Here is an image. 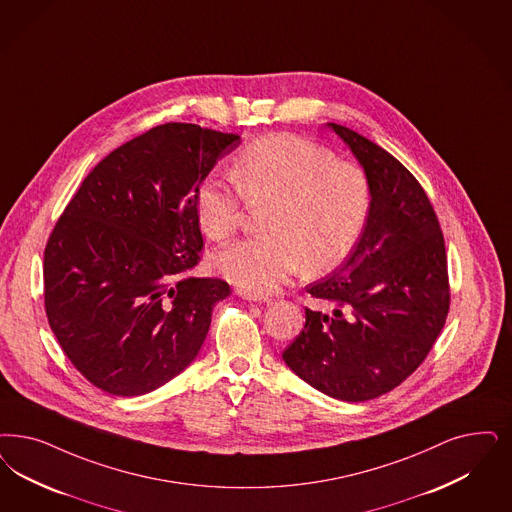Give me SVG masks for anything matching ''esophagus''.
I'll return each mask as SVG.
<instances>
[{"label": "esophagus", "instance_id": "34e87169", "mask_svg": "<svg viewBox=\"0 0 512 512\" xmlns=\"http://www.w3.org/2000/svg\"><path fill=\"white\" fill-rule=\"evenodd\" d=\"M238 295L242 297V299L251 300V302H265L268 300L266 295H257V293H249V291H244V289H238Z\"/></svg>", "mask_w": 512, "mask_h": 512}]
</instances>
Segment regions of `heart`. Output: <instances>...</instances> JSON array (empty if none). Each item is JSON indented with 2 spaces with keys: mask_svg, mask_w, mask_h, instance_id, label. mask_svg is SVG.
Returning a JSON list of instances; mask_svg holds the SVG:
<instances>
[{
  "mask_svg": "<svg viewBox=\"0 0 512 512\" xmlns=\"http://www.w3.org/2000/svg\"><path fill=\"white\" fill-rule=\"evenodd\" d=\"M234 181L208 176L194 196L196 221L213 242L242 227L247 206L270 210L265 238L221 249L215 268L240 289L263 295L297 274H325L359 244L371 213V183L352 160L295 134L251 141L234 162Z\"/></svg>",
  "mask_w": 512,
  "mask_h": 512,
  "instance_id": "1",
  "label": "heart"
}]
</instances>
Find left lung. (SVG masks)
Wrapping results in <instances>:
<instances>
[{"label":"left lung","instance_id":"obj_1","mask_svg":"<svg viewBox=\"0 0 512 512\" xmlns=\"http://www.w3.org/2000/svg\"><path fill=\"white\" fill-rule=\"evenodd\" d=\"M371 183V213L348 261L306 291L304 329L283 361L306 384L340 401H369L416 371L450 310L444 236L418 179L386 149L342 124Z\"/></svg>","mask_w":512,"mask_h":512}]
</instances>
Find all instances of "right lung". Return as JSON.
Wrapping results in <instances>:
<instances>
[{"instance_id": "obj_1", "label": "right lung", "mask_w": 512, "mask_h": 512, "mask_svg": "<svg viewBox=\"0 0 512 512\" xmlns=\"http://www.w3.org/2000/svg\"><path fill=\"white\" fill-rule=\"evenodd\" d=\"M238 145V134L160 124L100 160L58 217L45 246V312L92 386L143 395L200 352L230 287L189 274L204 247L194 196Z\"/></svg>"}]
</instances>
